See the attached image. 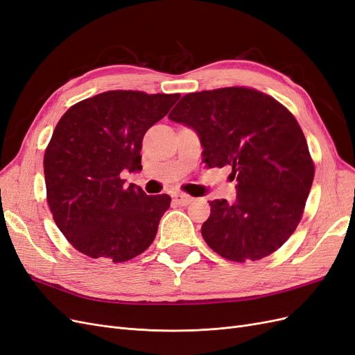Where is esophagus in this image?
Returning <instances> with one entry per match:
<instances>
[{
    "label": "esophagus",
    "instance_id": "1",
    "mask_svg": "<svg viewBox=\"0 0 355 355\" xmlns=\"http://www.w3.org/2000/svg\"><path fill=\"white\" fill-rule=\"evenodd\" d=\"M173 198L178 204H180V206H188V204L192 201V197L188 194H184V192H176Z\"/></svg>",
    "mask_w": 355,
    "mask_h": 355
}]
</instances>
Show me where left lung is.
<instances>
[{
	"label": "left lung",
	"mask_w": 355,
	"mask_h": 355,
	"mask_svg": "<svg viewBox=\"0 0 355 355\" xmlns=\"http://www.w3.org/2000/svg\"><path fill=\"white\" fill-rule=\"evenodd\" d=\"M194 130L209 167L232 168L237 198L213 200L202 239L235 262L274 253L302 218L314 179L306 139L295 116L253 89L225 87L184 96L168 114Z\"/></svg>",
	"instance_id": "8db88e82"
}]
</instances>
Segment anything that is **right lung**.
Wrapping results in <instances>:
<instances>
[{"instance_id":"right-lung-1","label":"right lung","mask_w":355,"mask_h":355,"mask_svg":"<svg viewBox=\"0 0 355 355\" xmlns=\"http://www.w3.org/2000/svg\"><path fill=\"white\" fill-rule=\"evenodd\" d=\"M179 98L105 92L75 103L59 120L44 155L47 202L58 228L78 252L125 262L154 241L171 198L127 187L121 173L142 170L146 130Z\"/></svg>"}]
</instances>
